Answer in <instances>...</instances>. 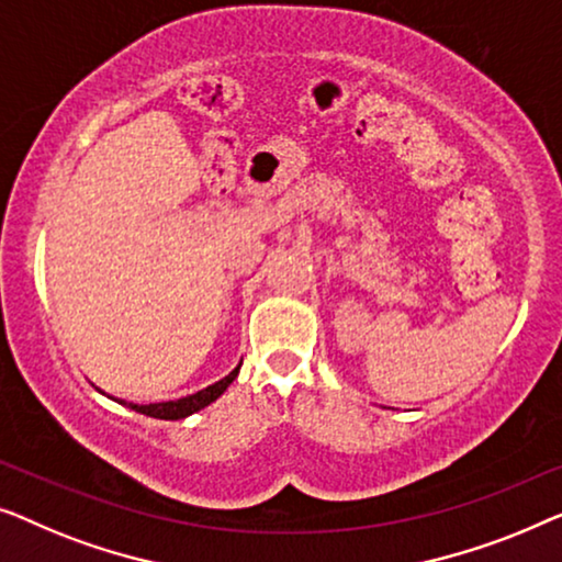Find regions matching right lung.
Wrapping results in <instances>:
<instances>
[{
	"mask_svg": "<svg viewBox=\"0 0 562 562\" xmlns=\"http://www.w3.org/2000/svg\"><path fill=\"white\" fill-rule=\"evenodd\" d=\"M241 367V363H239ZM239 367H236L232 374L218 379L216 384L205 386V390L195 392V394H188V397H180V400H170V402H153V405H134V402H130V407L134 409V413H142L147 417H157V420H183V417L199 413V409L209 407L211 402H216L221 394L226 392V386L234 382L236 374H239ZM120 405H126L124 400H116Z\"/></svg>",
	"mask_w": 562,
	"mask_h": 562,
	"instance_id": "right-lung-1",
	"label": "right lung"
}]
</instances>
